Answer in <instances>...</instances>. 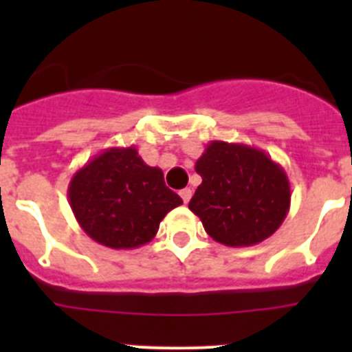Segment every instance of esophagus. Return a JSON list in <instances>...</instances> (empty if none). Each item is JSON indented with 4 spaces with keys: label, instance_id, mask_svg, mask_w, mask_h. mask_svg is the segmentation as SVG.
<instances>
[{
    "label": "esophagus",
    "instance_id": "34e87169",
    "mask_svg": "<svg viewBox=\"0 0 352 352\" xmlns=\"http://www.w3.org/2000/svg\"><path fill=\"white\" fill-rule=\"evenodd\" d=\"M179 195H182V199H183V203H188V201H190L192 199V190L190 188H183L182 192H179Z\"/></svg>",
    "mask_w": 352,
    "mask_h": 352
}]
</instances>
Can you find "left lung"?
<instances>
[{"mask_svg":"<svg viewBox=\"0 0 352 352\" xmlns=\"http://www.w3.org/2000/svg\"><path fill=\"white\" fill-rule=\"evenodd\" d=\"M203 183L188 208L204 231L226 247H252L282 226L291 208V183L263 149L211 141L195 162Z\"/></svg>","mask_w":352,"mask_h":352,"instance_id":"obj_1","label":"left lung"}]
</instances>
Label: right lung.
I'll list each match as a JSON object with an SVG mask.
<instances>
[{
    "instance_id": "1",
    "label": "right lung",
    "mask_w": 352,
    "mask_h": 352,
    "mask_svg": "<svg viewBox=\"0 0 352 352\" xmlns=\"http://www.w3.org/2000/svg\"><path fill=\"white\" fill-rule=\"evenodd\" d=\"M74 217L93 241L114 250L149 243L182 197L148 166L135 146L107 148L77 170L68 185Z\"/></svg>"
}]
</instances>
